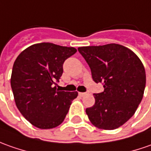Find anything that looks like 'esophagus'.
<instances>
[{
  "instance_id": "obj_1",
  "label": "esophagus",
  "mask_w": 151,
  "mask_h": 151,
  "mask_svg": "<svg viewBox=\"0 0 151 151\" xmlns=\"http://www.w3.org/2000/svg\"><path fill=\"white\" fill-rule=\"evenodd\" d=\"M86 94H87V93H86V92H79V96H81V97L85 96H86Z\"/></svg>"
}]
</instances>
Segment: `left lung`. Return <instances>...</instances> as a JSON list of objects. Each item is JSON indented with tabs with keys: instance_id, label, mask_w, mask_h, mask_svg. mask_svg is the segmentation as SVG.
I'll list each match as a JSON object with an SVG mask.
<instances>
[{
	"instance_id": "1",
	"label": "left lung",
	"mask_w": 151,
	"mask_h": 151,
	"mask_svg": "<svg viewBox=\"0 0 151 151\" xmlns=\"http://www.w3.org/2000/svg\"><path fill=\"white\" fill-rule=\"evenodd\" d=\"M86 60L92 78L105 88L94 94V106L86 112L93 125L115 130L124 125L136 111L144 95L145 70L139 58L119 44L79 47Z\"/></svg>"
}]
</instances>
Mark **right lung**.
<instances>
[{
	"instance_id": "add662e5",
	"label": "right lung",
	"mask_w": 151,
	"mask_h": 151,
	"mask_svg": "<svg viewBox=\"0 0 151 151\" xmlns=\"http://www.w3.org/2000/svg\"><path fill=\"white\" fill-rule=\"evenodd\" d=\"M77 50L49 42L34 44L17 56L11 86L21 115L39 129L60 125L77 91H59L54 86L63 73V63Z\"/></svg>"
}]
</instances>
